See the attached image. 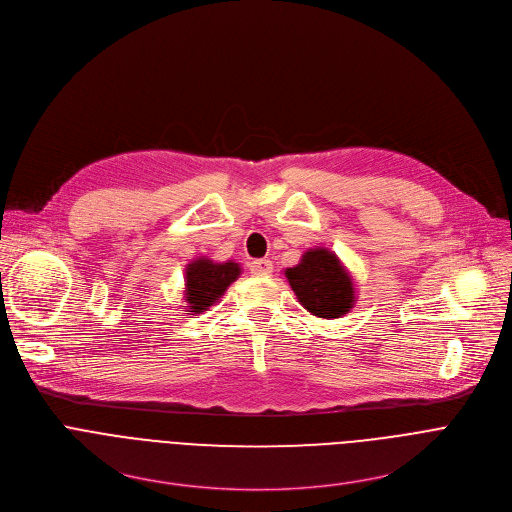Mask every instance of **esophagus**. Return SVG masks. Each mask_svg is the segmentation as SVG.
I'll return each instance as SVG.
<instances>
[{"label":"esophagus","mask_w":512,"mask_h":512,"mask_svg":"<svg viewBox=\"0 0 512 512\" xmlns=\"http://www.w3.org/2000/svg\"><path fill=\"white\" fill-rule=\"evenodd\" d=\"M249 271L253 275H271L273 271V263L269 259H257V261H251L249 263Z\"/></svg>","instance_id":"obj_1"}]
</instances>
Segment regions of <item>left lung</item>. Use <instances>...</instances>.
Instances as JSON below:
<instances>
[{"label": "left lung", "mask_w": 512, "mask_h": 512, "mask_svg": "<svg viewBox=\"0 0 512 512\" xmlns=\"http://www.w3.org/2000/svg\"><path fill=\"white\" fill-rule=\"evenodd\" d=\"M285 277L312 316L334 320L354 308V281L340 259L324 247L308 249L296 267L285 269Z\"/></svg>", "instance_id": "1"}]
</instances>
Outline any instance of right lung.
<instances>
[{
    "label": "right lung",
    "mask_w": 512,
    "mask_h": 512,
    "mask_svg": "<svg viewBox=\"0 0 512 512\" xmlns=\"http://www.w3.org/2000/svg\"><path fill=\"white\" fill-rule=\"evenodd\" d=\"M241 275V265L235 261L214 263L206 257L194 259L186 265V283H184V300L186 312L196 316L206 312L218 298H221L227 287Z\"/></svg>",
    "instance_id": "1"
}]
</instances>
